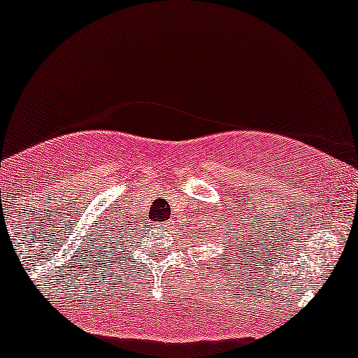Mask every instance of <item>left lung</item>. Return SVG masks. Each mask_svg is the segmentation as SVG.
<instances>
[{"label": "left lung", "instance_id": "obj_1", "mask_svg": "<svg viewBox=\"0 0 358 358\" xmlns=\"http://www.w3.org/2000/svg\"><path fill=\"white\" fill-rule=\"evenodd\" d=\"M227 245H231V243H227ZM233 246H234V248H233V250H236V251H238V248H239V246H238V245H236V243H234V241H233ZM243 246H245V245H243Z\"/></svg>", "mask_w": 358, "mask_h": 358}]
</instances>
